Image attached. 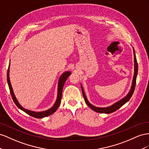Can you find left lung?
<instances>
[{"instance_id": "1", "label": "left lung", "mask_w": 149, "mask_h": 149, "mask_svg": "<svg viewBox=\"0 0 149 149\" xmlns=\"http://www.w3.org/2000/svg\"><path fill=\"white\" fill-rule=\"evenodd\" d=\"M134 50V77H133V80H132V87L130 88V91L129 92L128 94H127L124 99H121L120 100L118 101L117 102L115 103L112 105L110 106V107H104V108H101V107H97L92 105L88 101L87 97L86 96V94H85L84 89L82 86H81V88H82V91L83 93V97L84 98L85 102L87 104V105L89 107L92 109L93 110H94L95 112H99V113H112L115 111H116L117 110H118L119 108H120L123 105H124L126 102H128L130 99L131 98L132 95L133 93L135 90V84H136V79H137V73H138V64H137V58H136L135 56V50L133 48Z\"/></svg>"}]
</instances>
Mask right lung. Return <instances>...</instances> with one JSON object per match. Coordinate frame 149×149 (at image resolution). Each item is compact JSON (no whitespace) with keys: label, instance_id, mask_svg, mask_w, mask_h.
<instances>
[{"label":"right lung","instance_id":"1","mask_svg":"<svg viewBox=\"0 0 149 149\" xmlns=\"http://www.w3.org/2000/svg\"><path fill=\"white\" fill-rule=\"evenodd\" d=\"M9 67H10V63L9 65H8V68L7 70V83H8V87H9V90L11 93V96L12 98L13 99L14 103L15 104V105L17 106V107L19 108L20 110H23L24 112H25V113H27V114H29V116H31L32 117H33L37 118H43L47 116H49L50 115L52 114L53 113H54L56 111L57 109H58V107L60 105L61 102V99H62V90H63V86H64V84L66 81V80L67 79V78L69 77V76H70V75L71 74L70 72H65L63 73L61 76L60 79H59L58 80V93H57V100L55 102L54 105L52 106V107H51L50 109L47 110L45 111H43V112H33L31 111V110H29L25 109L24 108H23L22 106L20 105V104L19 103V102L17 100L16 97H15V95L13 92V89H12L11 84H10V78H9Z\"/></svg>","mask_w":149,"mask_h":149}]
</instances>
